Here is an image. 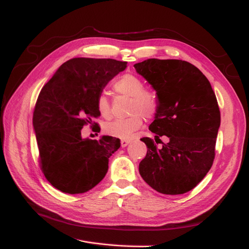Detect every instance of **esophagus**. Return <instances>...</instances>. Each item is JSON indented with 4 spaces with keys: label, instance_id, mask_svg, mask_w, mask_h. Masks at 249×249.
<instances>
[{
    "label": "esophagus",
    "instance_id": "esophagus-1",
    "mask_svg": "<svg viewBox=\"0 0 249 249\" xmlns=\"http://www.w3.org/2000/svg\"><path fill=\"white\" fill-rule=\"evenodd\" d=\"M129 143H130L129 140H121V146L122 147H126Z\"/></svg>",
    "mask_w": 249,
    "mask_h": 249
}]
</instances>
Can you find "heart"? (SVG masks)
I'll return each mask as SVG.
<instances>
[{
    "label": "heart",
    "mask_w": 249,
    "mask_h": 249,
    "mask_svg": "<svg viewBox=\"0 0 249 249\" xmlns=\"http://www.w3.org/2000/svg\"><path fill=\"white\" fill-rule=\"evenodd\" d=\"M112 89L117 94L130 98L127 118H119L106 122L104 132L110 137L130 139L140 129L146 119H154L160 109V101L158 94L146 89L144 81L136 75L124 74L113 82ZM96 107L100 116H110V101L104 93L99 94L96 99Z\"/></svg>",
    "instance_id": "heart-1"
}]
</instances>
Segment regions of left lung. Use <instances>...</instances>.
<instances>
[{
  "label": "left lung",
  "mask_w": 249,
  "mask_h": 249,
  "mask_svg": "<svg viewBox=\"0 0 249 249\" xmlns=\"http://www.w3.org/2000/svg\"><path fill=\"white\" fill-rule=\"evenodd\" d=\"M133 67L160 101L149 129L155 141L162 135L169 139L160 149L152 139H141L148 150L140 174L161 194L187 193L203 179L215 159L221 120L216 95L208 78L188 61L150 58Z\"/></svg>",
  "instance_id": "left-lung-1"
}]
</instances>
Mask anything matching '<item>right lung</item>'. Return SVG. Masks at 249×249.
Segmentation results:
<instances>
[{"label":"right lung","instance_id":"add662e5","mask_svg":"<svg viewBox=\"0 0 249 249\" xmlns=\"http://www.w3.org/2000/svg\"><path fill=\"white\" fill-rule=\"evenodd\" d=\"M126 67V61L110 58H72L40 90L33 111L39 166L48 181L63 193L88 192L107 173L108 159L120 148V140L82 139L81 129L100 116L98 95Z\"/></svg>","mask_w":249,"mask_h":249}]
</instances>
